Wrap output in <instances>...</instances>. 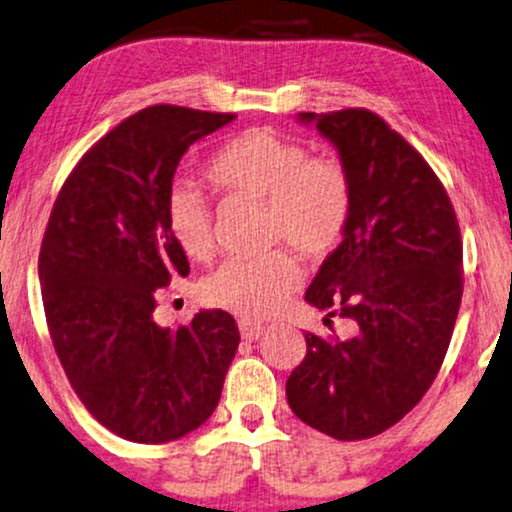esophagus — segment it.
Returning <instances> with one entry per match:
<instances>
[{
  "label": "esophagus",
  "mask_w": 512,
  "mask_h": 512,
  "mask_svg": "<svg viewBox=\"0 0 512 512\" xmlns=\"http://www.w3.org/2000/svg\"><path fill=\"white\" fill-rule=\"evenodd\" d=\"M238 330H241V337L245 339V342H255V339L262 337L264 332V325L262 323H255V320H238Z\"/></svg>",
  "instance_id": "obj_1"
}]
</instances>
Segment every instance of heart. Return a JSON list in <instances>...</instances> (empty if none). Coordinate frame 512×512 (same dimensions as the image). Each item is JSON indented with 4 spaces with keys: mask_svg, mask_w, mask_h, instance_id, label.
<instances>
[{
    "mask_svg": "<svg viewBox=\"0 0 512 512\" xmlns=\"http://www.w3.org/2000/svg\"><path fill=\"white\" fill-rule=\"evenodd\" d=\"M210 185L224 194L267 203L269 241H288L304 257H325L342 241L353 208V187L335 159L309 156L302 142L271 128H250L231 138L206 166ZM168 227L189 260L208 262L215 252L213 213L192 192L170 194ZM302 281L290 250L234 257L203 281L210 304L241 316L278 311Z\"/></svg>",
    "mask_w": 512,
    "mask_h": 512,
    "instance_id": "1",
    "label": "heart"
}]
</instances>
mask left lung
I'll list each match as a JSON object with an SVG mask.
<instances>
[{
	"mask_svg": "<svg viewBox=\"0 0 512 512\" xmlns=\"http://www.w3.org/2000/svg\"><path fill=\"white\" fill-rule=\"evenodd\" d=\"M297 121L335 145L353 187L342 243L304 299L351 318L358 332H306L285 395L330 438H374L424 398L445 360L463 295L459 222L424 156L374 112H302Z\"/></svg>",
	"mask_w": 512,
	"mask_h": 512,
	"instance_id": "1",
	"label": "left lung"
}]
</instances>
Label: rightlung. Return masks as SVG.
Returning <instances> with one entry per match:
<instances>
[{
	"label": "right lung",
	"mask_w": 512,
	"mask_h": 512,
	"mask_svg": "<svg viewBox=\"0 0 512 512\" xmlns=\"http://www.w3.org/2000/svg\"><path fill=\"white\" fill-rule=\"evenodd\" d=\"M234 119L142 109L88 149L51 210L39 281L53 346L86 410L124 440L161 445L208 421L241 342L222 309L175 330L154 320L156 290L189 274L168 227L177 163Z\"/></svg>",
	"instance_id": "1"
}]
</instances>
